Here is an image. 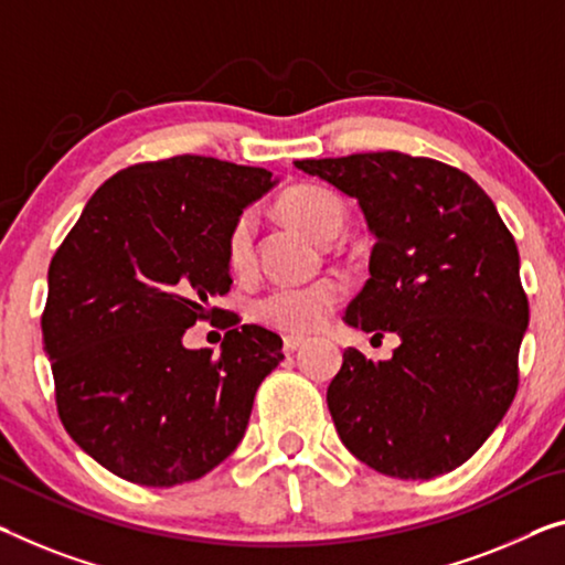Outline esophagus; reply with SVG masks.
Segmentation results:
<instances>
[{"label": "esophagus", "instance_id": "1", "mask_svg": "<svg viewBox=\"0 0 565 565\" xmlns=\"http://www.w3.org/2000/svg\"><path fill=\"white\" fill-rule=\"evenodd\" d=\"M301 344H305V340L301 337H284V355H294Z\"/></svg>", "mask_w": 565, "mask_h": 565}]
</instances>
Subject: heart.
<instances>
[{
	"label": "heart",
	"instance_id": "heart-1",
	"mask_svg": "<svg viewBox=\"0 0 565 565\" xmlns=\"http://www.w3.org/2000/svg\"><path fill=\"white\" fill-rule=\"evenodd\" d=\"M279 210L294 225L307 231L319 243H332L340 238L348 223V210L337 192L319 188V184H297L286 190L279 200ZM256 223L246 213L233 223L225 243V256L235 274H246L254 266ZM342 297V286L334 279H322L307 286H279L258 299L256 315L260 322L276 327L281 332L305 334L317 330Z\"/></svg>",
	"mask_w": 565,
	"mask_h": 565
}]
</instances>
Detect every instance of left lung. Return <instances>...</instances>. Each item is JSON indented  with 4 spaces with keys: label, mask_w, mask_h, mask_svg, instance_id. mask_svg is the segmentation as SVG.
Instances as JSON below:
<instances>
[{
    "label": "left lung",
    "mask_w": 565,
    "mask_h": 565,
    "mask_svg": "<svg viewBox=\"0 0 565 565\" xmlns=\"http://www.w3.org/2000/svg\"><path fill=\"white\" fill-rule=\"evenodd\" d=\"M294 164L355 198L375 235L370 279L344 322L401 337L381 363L344 350L327 388L337 434L388 477L461 467L518 391L530 309L515 238L487 192L436 159L367 151Z\"/></svg>",
    "instance_id": "obj_1"
}]
</instances>
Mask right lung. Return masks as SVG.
<instances>
[{
  "label": "right lung",
  "instance_id": "add662e5",
  "mask_svg": "<svg viewBox=\"0 0 565 565\" xmlns=\"http://www.w3.org/2000/svg\"><path fill=\"white\" fill-rule=\"evenodd\" d=\"M274 184L268 170L215 157L126 167L50 260L42 344L57 414L126 482L174 487L228 459L284 360L281 337L258 324L225 332L217 358L182 344L188 327L223 311L210 299L233 284L228 233Z\"/></svg>",
  "mask_w": 565,
  "mask_h": 565
}]
</instances>
